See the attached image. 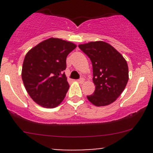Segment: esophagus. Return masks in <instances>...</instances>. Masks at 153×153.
<instances>
[{
	"mask_svg": "<svg viewBox=\"0 0 153 153\" xmlns=\"http://www.w3.org/2000/svg\"><path fill=\"white\" fill-rule=\"evenodd\" d=\"M77 81H78V83H80V84H83V83L84 82V79L83 78H81L80 79H78Z\"/></svg>",
	"mask_w": 153,
	"mask_h": 153,
	"instance_id": "obj_1",
	"label": "esophagus"
}]
</instances>
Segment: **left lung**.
<instances>
[{
    "label": "left lung",
    "instance_id": "obj_1",
    "mask_svg": "<svg viewBox=\"0 0 153 153\" xmlns=\"http://www.w3.org/2000/svg\"><path fill=\"white\" fill-rule=\"evenodd\" d=\"M90 59L95 89L87 98L97 106L113 103L120 96L129 80L127 63L121 53L104 41L78 45Z\"/></svg>",
    "mask_w": 153,
    "mask_h": 153
}]
</instances>
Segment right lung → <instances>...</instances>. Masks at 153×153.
<instances>
[{"label": "right lung", "mask_w": 153, "mask_h": 153, "mask_svg": "<svg viewBox=\"0 0 153 153\" xmlns=\"http://www.w3.org/2000/svg\"><path fill=\"white\" fill-rule=\"evenodd\" d=\"M75 48L73 43L51 38L27 53L21 76L29 96L38 105L55 108L64 99L69 87L64 72L66 60Z\"/></svg>", "instance_id": "1"}]
</instances>
